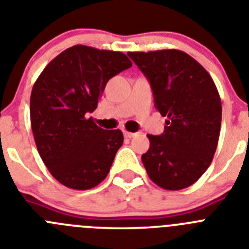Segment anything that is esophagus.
<instances>
[{
	"label": "esophagus",
	"mask_w": 249,
	"mask_h": 249,
	"mask_svg": "<svg viewBox=\"0 0 249 249\" xmlns=\"http://www.w3.org/2000/svg\"><path fill=\"white\" fill-rule=\"evenodd\" d=\"M123 135H124V137L126 138H132V137H135L137 133H133V132H128V131H123Z\"/></svg>",
	"instance_id": "1"
}]
</instances>
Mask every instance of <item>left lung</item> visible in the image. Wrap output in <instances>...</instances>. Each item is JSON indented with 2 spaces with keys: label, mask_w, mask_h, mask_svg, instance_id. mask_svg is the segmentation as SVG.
<instances>
[{
  "label": "left lung",
  "mask_w": 249,
  "mask_h": 249,
  "mask_svg": "<svg viewBox=\"0 0 249 249\" xmlns=\"http://www.w3.org/2000/svg\"><path fill=\"white\" fill-rule=\"evenodd\" d=\"M151 85L155 107L167 117L160 136L147 135V175L160 188L183 190L210 167L221 131L222 103L210 73L179 50L128 52Z\"/></svg>",
  "instance_id": "1"
}]
</instances>
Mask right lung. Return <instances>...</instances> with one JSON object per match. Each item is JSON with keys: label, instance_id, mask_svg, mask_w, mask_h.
Masks as SVG:
<instances>
[{"label": "right lung", "instance_id": "add662e5", "mask_svg": "<svg viewBox=\"0 0 249 249\" xmlns=\"http://www.w3.org/2000/svg\"><path fill=\"white\" fill-rule=\"evenodd\" d=\"M132 66L117 51L76 45L54 57L31 92L37 151L50 173L72 190H91L107 177L123 143L121 129H103L89 113L109 78Z\"/></svg>", "mask_w": 249, "mask_h": 249}]
</instances>
